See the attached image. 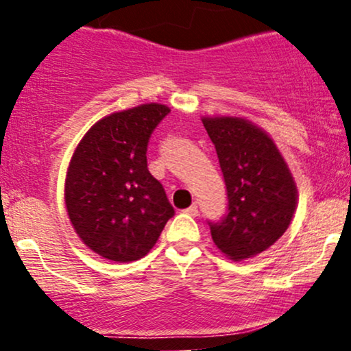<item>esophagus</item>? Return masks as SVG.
Here are the masks:
<instances>
[{"label":"esophagus","instance_id":"34e87169","mask_svg":"<svg viewBox=\"0 0 351 351\" xmlns=\"http://www.w3.org/2000/svg\"><path fill=\"white\" fill-rule=\"evenodd\" d=\"M184 213H186V215H189V216H198V204H196V203L191 204V206L184 209Z\"/></svg>","mask_w":351,"mask_h":351}]
</instances>
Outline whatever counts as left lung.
<instances>
[{"instance_id": "8db88e82", "label": "left lung", "mask_w": 351, "mask_h": 351, "mask_svg": "<svg viewBox=\"0 0 351 351\" xmlns=\"http://www.w3.org/2000/svg\"><path fill=\"white\" fill-rule=\"evenodd\" d=\"M226 184L228 211L208 221L215 244L234 261L265 251L284 234L295 211L291 171L265 132L243 119H203Z\"/></svg>"}]
</instances>
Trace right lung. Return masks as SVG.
Listing matches in <instances>:
<instances>
[{
	"instance_id": "add662e5",
	"label": "right lung",
	"mask_w": 351,
	"mask_h": 351,
	"mask_svg": "<svg viewBox=\"0 0 351 351\" xmlns=\"http://www.w3.org/2000/svg\"><path fill=\"white\" fill-rule=\"evenodd\" d=\"M170 108L117 112L87 132L66 178V206L84 244L115 263L138 261L155 245L175 209L148 171L150 136Z\"/></svg>"
}]
</instances>
